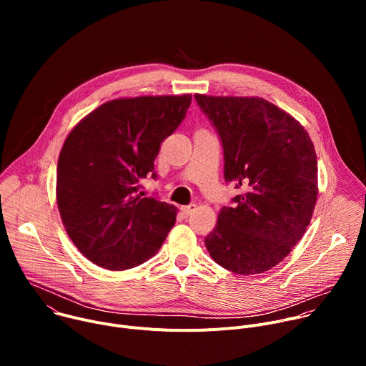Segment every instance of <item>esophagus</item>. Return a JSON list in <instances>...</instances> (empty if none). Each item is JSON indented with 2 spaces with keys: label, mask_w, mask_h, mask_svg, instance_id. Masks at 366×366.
<instances>
[{
  "label": "esophagus",
  "mask_w": 366,
  "mask_h": 366,
  "mask_svg": "<svg viewBox=\"0 0 366 366\" xmlns=\"http://www.w3.org/2000/svg\"><path fill=\"white\" fill-rule=\"evenodd\" d=\"M195 210H197V205H195V204H189V205L181 207V212H182V214H185V216L192 214Z\"/></svg>",
  "instance_id": "esophagus-1"
}]
</instances>
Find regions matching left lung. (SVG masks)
<instances>
[{"instance_id": "8db88e82", "label": "left lung", "mask_w": 366, "mask_h": 366, "mask_svg": "<svg viewBox=\"0 0 366 366\" xmlns=\"http://www.w3.org/2000/svg\"><path fill=\"white\" fill-rule=\"evenodd\" d=\"M194 97L220 137L226 182L244 189L222 208L205 247L234 274L269 271L300 242L315 212V146L294 117L262 98Z\"/></svg>"}]
</instances>
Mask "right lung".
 Returning a JSON list of instances; mask_svg holds the SVG:
<instances>
[{"label": "right lung", "instance_id": "add662e5", "mask_svg": "<svg viewBox=\"0 0 366 366\" xmlns=\"http://www.w3.org/2000/svg\"><path fill=\"white\" fill-rule=\"evenodd\" d=\"M191 95L119 98L102 104L68 134L58 161L56 198L78 250L110 271L154 256L175 224L177 207L143 197L161 143L187 116Z\"/></svg>", "mask_w": 366, "mask_h": 366}]
</instances>
